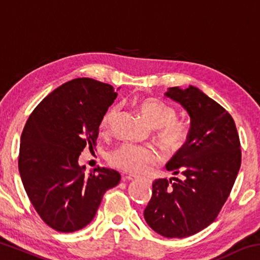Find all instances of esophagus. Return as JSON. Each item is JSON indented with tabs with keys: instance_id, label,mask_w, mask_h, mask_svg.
<instances>
[{
	"instance_id": "1",
	"label": "esophagus",
	"mask_w": 260,
	"mask_h": 260,
	"mask_svg": "<svg viewBox=\"0 0 260 260\" xmlns=\"http://www.w3.org/2000/svg\"><path fill=\"white\" fill-rule=\"evenodd\" d=\"M125 179L128 180V181H136V180H139L140 178L136 177V175H134V174H128V175H126Z\"/></svg>"
}]
</instances>
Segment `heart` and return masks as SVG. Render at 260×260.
<instances>
[{
  "label": "heart",
  "instance_id": "b5f03b06",
  "mask_svg": "<svg viewBox=\"0 0 260 260\" xmlns=\"http://www.w3.org/2000/svg\"><path fill=\"white\" fill-rule=\"evenodd\" d=\"M138 108L147 122L157 128V140L160 146L169 152L178 151L188 139V126L175 119L177 110L172 105L153 98L139 101ZM118 113V108L112 107L102 119V127L108 129L112 125ZM109 161L112 166L131 173H140L149 165L159 160V153L152 147L135 146L124 143L109 153Z\"/></svg>",
  "mask_w": 260,
  "mask_h": 260
}]
</instances>
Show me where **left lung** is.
I'll use <instances>...</instances> for the list:
<instances>
[{
	"mask_svg": "<svg viewBox=\"0 0 260 260\" xmlns=\"http://www.w3.org/2000/svg\"><path fill=\"white\" fill-rule=\"evenodd\" d=\"M165 96L186 110L190 128L186 143L166 164L180 179L156 180L143 214L158 234L182 239L217 218L239 173L241 146L231 114L197 87H172Z\"/></svg>",
	"mask_w": 260,
	"mask_h": 260,
	"instance_id": "1",
	"label": "left lung"
}]
</instances>
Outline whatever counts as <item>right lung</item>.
<instances>
[{"mask_svg": "<svg viewBox=\"0 0 260 260\" xmlns=\"http://www.w3.org/2000/svg\"><path fill=\"white\" fill-rule=\"evenodd\" d=\"M118 90V89H117ZM117 98L113 87L89 78L65 82L42 100L26 121L18 169L30 203L57 232L81 230L95 217L120 174L99 169L85 173L79 156L95 148L99 127Z\"/></svg>", "mask_w": 260, "mask_h": 260, "instance_id": "add662e5", "label": "right lung"}]
</instances>
